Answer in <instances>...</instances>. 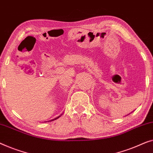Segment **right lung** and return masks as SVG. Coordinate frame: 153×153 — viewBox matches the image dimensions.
<instances>
[{"mask_svg":"<svg viewBox=\"0 0 153 153\" xmlns=\"http://www.w3.org/2000/svg\"><path fill=\"white\" fill-rule=\"evenodd\" d=\"M60 116H61V115H60ZM60 116H59V117H56V118H55L54 119H52V120H51V121H53V120H55V119H58V118H59V117H60Z\"/></svg>","mask_w":153,"mask_h":153,"instance_id":"add662e5","label":"right lung"}]
</instances>
